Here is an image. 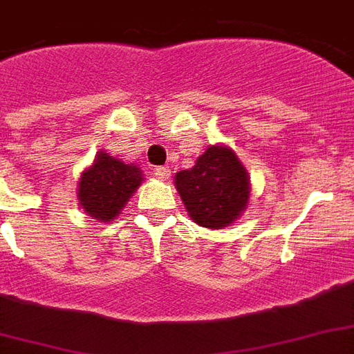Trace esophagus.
<instances>
[{
	"mask_svg": "<svg viewBox=\"0 0 354 354\" xmlns=\"http://www.w3.org/2000/svg\"><path fill=\"white\" fill-rule=\"evenodd\" d=\"M154 174L160 180H169V176H171V169L165 165H160V167H154Z\"/></svg>",
	"mask_w": 354,
	"mask_h": 354,
	"instance_id": "34e87169",
	"label": "esophagus"
}]
</instances>
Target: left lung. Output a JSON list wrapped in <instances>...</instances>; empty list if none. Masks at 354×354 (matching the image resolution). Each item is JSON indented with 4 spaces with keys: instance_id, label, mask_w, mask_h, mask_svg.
I'll use <instances>...</instances> for the list:
<instances>
[{
    "instance_id": "8db88e82",
    "label": "left lung",
    "mask_w": 354,
    "mask_h": 354,
    "mask_svg": "<svg viewBox=\"0 0 354 354\" xmlns=\"http://www.w3.org/2000/svg\"><path fill=\"white\" fill-rule=\"evenodd\" d=\"M174 180L189 216L211 230L232 224L250 198L246 171L226 147H209L193 169L180 171Z\"/></svg>"
}]
</instances>
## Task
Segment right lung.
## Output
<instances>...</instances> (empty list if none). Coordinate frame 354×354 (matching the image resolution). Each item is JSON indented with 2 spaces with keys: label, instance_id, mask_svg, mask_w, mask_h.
<instances>
[{
  "label": "right lung",
  "instance_id": "1",
  "mask_svg": "<svg viewBox=\"0 0 354 354\" xmlns=\"http://www.w3.org/2000/svg\"><path fill=\"white\" fill-rule=\"evenodd\" d=\"M143 182L141 169L99 152L79 182L82 209L97 221H112Z\"/></svg>",
  "mask_w": 354,
  "mask_h": 354
}]
</instances>
